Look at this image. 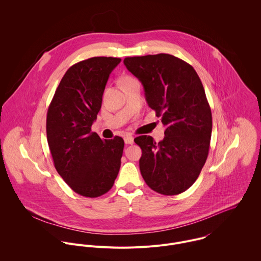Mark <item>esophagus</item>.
Segmentation results:
<instances>
[{
    "label": "esophagus",
    "mask_w": 261,
    "mask_h": 261,
    "mask_svg": "<svg viewBox=\"0 0 261 261\" xmlns=\"http://www.w3.org/2000/svg\"><path fill=\"white\" fill-rule=\"evenodd\" d=\"M123 140H124V143H125L126 145H133V144H134V138H133L130 135H126V136L123 138Z\"/></svg>",
    "instance_id": "1"
}]
</instances>
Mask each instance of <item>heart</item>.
I'll use <instances>...</instances> for the list:
<instances>
[{
	"label": "heart",
	"mask_w": 261,
	"mask_h": 261,
	"mask_svg": "<svg viewBox=\"0 0 261 261\" xmlns=\"http://www.w3.org/2000/svg\"><path fill=\"white\" fill-rule=\"evenodd\" d=\"M135 81H137V80H136V79H134V78H132V77H125V78L123 79V81H122V84L124 85V84L132 83V82H135Z\"/></svg>",
	"instance_id": "b5f03b06"
}]
</instances>
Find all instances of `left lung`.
I'll use <instances>...</instances> for the list:
<instances>
[{
    "label": "left lung",
    "instance_id": "obj_1",
    "mask_svg": "<svg viewBox=\"0 0 261 261\" xmlns=\"http://www.w3.org/2000/svg\"><path fill=\"white\" fill-rule=\"evenodd\" d=\"M127 70L142 82L149 108L166 126L155 143L140 136L141 174L156 193L173 196L185 192L204 167L212 134V113L195 69L170 54L126 57Z\"/></svg>",
    "mask_w": 261,
    "mask_h": 261
}]
</instances>
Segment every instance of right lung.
Instances as JSON below:
<instances>
[{
    "mask_svg": "<svg viewBox=\"0 0 261 261\" xmlns=\"http://www.w3.org/2000/svg\"><path fill=\"white\" fill-rule=\"evenodd\" d=\"M120 61L92 57L72 65L47 112V141L55 169L75 193L84 197L96 198L109 192L120 168L123 140H101L91 132L107 82Z\"/></svg>",
    "mask_w": 261,
    "mask_h": 261,
    "instance_id": "add662e5",
    "label": "right lung"
}]
</instances>
